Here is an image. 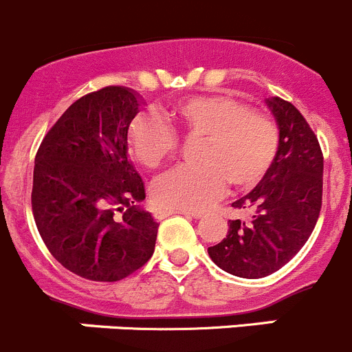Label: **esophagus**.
<instances>
[{"mask_svg":"<svg viewBox=\"0 0 352 352\" xmlns=\"http://www.w3.org/2000/svg\"><path fill=\"white\" fill-rule=\"evenodd\" d=\"M173 214H183V216L195 217V219L202 217V212H188V210H166V209H157L155 212H153V216H155V219H164V217H169V216H173Z\"/></svg>","mask_w":352,"mask_h":352,"instance_id":"34e87169","label":"esophagus"}]
</instances>
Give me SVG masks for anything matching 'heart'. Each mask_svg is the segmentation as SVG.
<instances>
[{
  "mask_svg": "<svg viewBox=\"0 0 352 352\" xmlns=\"http://www.w3.org/2000/svg\"><path fill=\"white\" fill-rule=\"evenodd\" d=\"M188 135L204 136L199 166L160 174L150 195L159 209L200 210L219 199L226 185L250 188L266 176L280 146L276 124L224 95L183 98L164 112ZM179 138L157 113L145 112L129 126L128 148L145 167H159L178 152Z\"/></svg>",
  "mask_w": 352,
  "mask_h": 352,
  "instance_id": "1",
  "label": "heart"
}]
</instances>
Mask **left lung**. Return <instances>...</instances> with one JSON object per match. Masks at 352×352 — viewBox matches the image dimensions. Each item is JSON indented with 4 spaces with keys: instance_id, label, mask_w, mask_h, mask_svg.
I'll use <instances>...</instances> for the list:
<instances>
[{
    "instance_id": "1",
    "label": "left lung",
    "mask_w": 352,
    "mask_h": 352,
    "mask_svg": "<svg viewBox=\"0 0 352 352\" xmlns=\"http://www.w3.org/2000/svg\"><path fill=\"white\" fill-rule=\"evenodd\" d=\"M280 129L273 166L259 185L233 202L250 221H228V235L209 247L221 270L240 278H264L285 266L313 233L323 195V153L302 113L287 100H266Z\"/></svg>"
}]
</instances>
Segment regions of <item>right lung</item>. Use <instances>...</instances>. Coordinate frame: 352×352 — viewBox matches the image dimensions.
<instances>
[{
	"label": "right lung",
	"mask_w": 352,
	"mask_h": 352,
	"mask_svg": "<svg viewBox=\"0 0 352 352\" xmlns=\"http://www.w3.org/2000/svg\"><path fill=\"white\" fill-rule=\"evenodd\" d=\"M140 95L107 86L74 102L39 145L32 214L52 256L91 282H119L155 250L159 224L136 206L145 185L128 157Z\"/></svg>",
	"instance_id": "add662e5"
}]
</instances>
